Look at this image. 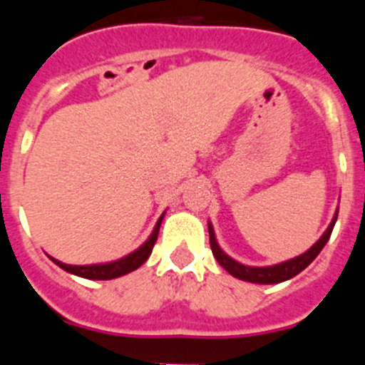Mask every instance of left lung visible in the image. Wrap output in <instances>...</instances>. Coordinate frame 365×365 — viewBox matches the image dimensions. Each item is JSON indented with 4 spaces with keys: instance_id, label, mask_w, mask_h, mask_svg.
Wrapping results in <instances>:
<instances>
[{
    "instance_id": "8db88e82",
    "label": "left lung",
    "mask_w": 365,
    "mask_h": 365,
    "mask_svg": "<svg viewBox=\"0 0 365 365\" xmlns=\"http://www.w3.org/2000/svg\"><path fill=\"white\" fill-rule=\"evenodd\" d=\"M338 212L334 214V219L331 221L329 228L325 230V234L322 235L320 240L316 241L311 248H309L307 252L302 254L298 257H292L289 261H283L279 265H272V267H245L237 261H234L232 257H228L227 254L222 252L221 248H219L217 241H215V234L212 225H208V234H210V247H212V254H214L215 259L219 261V265L222 269L227 270L228 274H232L234 278H240L243 282H250V283H261V285H270V283H282L287 282V279L294 278L296 274L302 272L303 269H307L311 265L314 257L322 252V248L325 247V243L331 237V232L334 228V222H336Z\"/></svg>"
}]
</instances>
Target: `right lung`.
I'll return each instance as SVG.
<instances>
[{
	"label": "right lung",
	"instance_id": "add662e5",
	"mask_svg": "<svg viewBox=\"0 0 365 365\" xmlns=\"http://www.w3.org/2000/svg\"><path fill=\"white\" fill-rule=\"evenodd\" d=\"M163 217L164 215H160V219L157 221V225H155L153 234L150 235V240H148L143 247L138 248V250H135L133 254H130V256L122 257V259H118V261L106 263V265L80 267V265H66V263L54 259V257H51V259H53L54 263L60 267V269L67 270V272H71V274H76V276H80V278L113 279V278H118V276H124V274L133 272L135 269H138V267L143 265L144 261L150 257L151 250H153V247H155V241H157V235H159V228H160V222H163Z\"/></svg>",
	"mask_w": 365,
	"mask_h": 365
}]
</instances>
